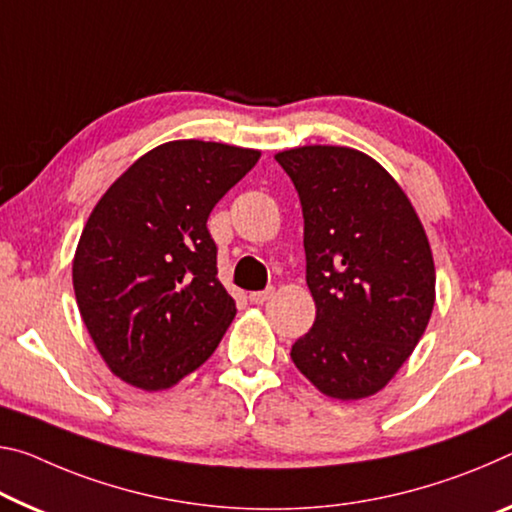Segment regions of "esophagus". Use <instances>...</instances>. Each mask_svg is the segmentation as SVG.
Returning <instances> with one entry per match:
<instances>
[{
    "mask_svg": "<svg viewBox=\"0 0 512 512\" xmlns=\"http://www.w3.org/2000/svg\"><path fill=\"white\" fill-rule=\"evenodd\" d=\"M273 294H275V289H273V287H266L264 291H253V294H250L248 298H250V303L262 305V303H266V300H269V298H273Z\"/></svg>",
    "mask_w": 512,
    "mask_h": 512,
    "instance_id": "34e87169",
    "label": "esophagus"
}]
</instances>
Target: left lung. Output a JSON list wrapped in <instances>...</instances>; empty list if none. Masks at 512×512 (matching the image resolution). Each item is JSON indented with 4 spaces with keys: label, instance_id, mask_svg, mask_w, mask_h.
I'll list each match as a JSON object with an SVG mask.
<instances>
[{
    "label": "left lung",
    "instance_id": "obj_1",
    "mask_svg": "<svg viewBox=\"0 0 512 512\" xmlns=\"http://www.w3.org/2000/svg\"><path fill=\"white\" fill-rule=\"evenodd\" d=\"M305 218L314 326L291 360L332 399L383 389L415 351L435 305L424 225L387 170L364 152L303 145L275 154Z\"/></svg>",
    "mask_w": 512,
    "mask_h": 512
}]
</instances>
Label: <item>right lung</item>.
I'll list each match as a JSON object with an SVG mask.
<instances>
[{"mask_svg": "<svg viewBox=\"0 0 512 512\" xmlns=\"http://www.w3.org/2000/svg\"><path fill=\"white\" fill-rule=\"evenodd\" d=\"M259 152L170 141L136 159L81 232L72 285L109 369L157 392L205 364L237 305L218 282L207 218Z\"/></svg>", "mask_w": 512, "mask_h": 512, "instance_id": "obj_1", "label": "right lung"}]
</instances>
